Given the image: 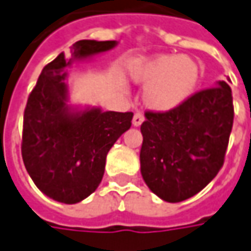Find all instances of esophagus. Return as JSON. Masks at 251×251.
<instances>
[{
	"instance_id": "obj_1",
	"label": "esophagus",
	"mask_w": 251,
	"mask_h": 251,
	"mask_svg": "<svg viewBox=\"0 0 251 251\" xmlns=\"http://www.w3.org/2000/svg\"><path fill=\"white\" fill-rule=\"evenodd\" d=\"M143 121H145V116L140 112H136L135 116H133V126H140L143 124Z\"/></svg>"
}]
</instances>
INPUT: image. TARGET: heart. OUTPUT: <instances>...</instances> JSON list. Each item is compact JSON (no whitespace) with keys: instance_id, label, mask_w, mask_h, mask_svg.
<instances>
[{"instance_id":"heart-1","label":"heart","mask_w":251,"mask_h":251,"mask_svg":"<svg viewBox=\"0 0 251 251\" xmlns=\"http://www.w3.org/2000/svg\"><path fill=\"white\" fill-rule=\"evenodd\" d=\"M201 77L197 61L187 56L164 54L139 63L133 80L146 87L145 102L154 111H169L195 93Z\"/></svg>"}]
</instances>
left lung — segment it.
I'll return each mask as SVG.
<instances>
[{
	"instance_id": "1",
	"label": "left lung",
	"mask_w": 251,
	"mask_h": 251,
	"mask_svg": "<svg viewBox=\"0 0 251 251\" xmlns=\"http://www.w3.org/2000/svg\"><path fill=\"white\" fill-rule=\"evenodd\" d=\"M145 115L140 170L147 187L167 202L194 197L224 166L234 118L230 87L219 81L173 109Z\"/></svg>"
}]
</instances>
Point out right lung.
<instances>
[{
	"instance_id": "1",
	"label": "right lung",
	"mask_w": 251,
	"mask_h": 251,
	"mask_svg": "<svg viewBox=\"0 0 251 251\" xmlns=\"http://www.w3.org/2000/svg\"><path fill=\"white\" fill-rule=\"evenodd\" d=\"M115 40H78L71 59L112 49ZM60 53L46 64L29 94L22 130V158L39 190L54 201L77 203L98 188L109 149L132 125V112L91 109L69 112L66 73L71 63Z\"/></svg>"
}]
</instances>
